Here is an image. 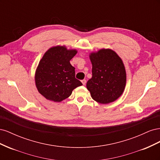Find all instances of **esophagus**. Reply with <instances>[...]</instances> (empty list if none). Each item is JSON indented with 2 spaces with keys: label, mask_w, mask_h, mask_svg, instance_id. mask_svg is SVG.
I'll use <instances>...</instances> for the list:
<instances>
[{
  "label": "esophagus",
  "mask_w": 160,
  "mask_h": 160,
  "mask_svg": "<svg viewBox=\"0 0 160 160\" xmlns=\"http://www.w3.org/2000/svg\"><path fill=\"white\" fill-rule=\"evenodd\" d=\"M81 82H82V83H83V85H85L86 84V82H87V81H86V80H85V79H83V80H82V81H81Z\"/></svg>",
  "instance_id": "esophagus-1"
}]
</instances>
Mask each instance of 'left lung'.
<instances>
[{
  "label": "left lung",
  "mask_w": 160,
  "mask_h": 160,
  "mask_svg": "<svg viewBox=\"0 0 160 160\" xmlns=\"http://www.w3.org/2000/svg\"><path fill=\"white\" fill-rule=\"evenodd\" d=\"M92 77L87 88L97 102L108 104L122 95L126 84V72L122 59L113 50L101 49L89 55Z\"/></svg>",
  "instance_id": "1"
}]
</instances>
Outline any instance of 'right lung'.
Segmentation results:
<instances>
[{"label": "right lung", "mask_w": 160, "mask_h": 160, "mask_svg": "<svg viewBox=\"0 0 160 160\" xmlns=\"http://www.w3.org/2000/svg\"><path fill=\"white\" fill-rule=\"evenodd\" d=\"M76 50H67L65 46L53 47L43 55L35 72L38 92L47 99L61 102L82 84L75 78V67L70 61Z\"/></svg>", "instance_id": "add662e5"}]
</instances>
